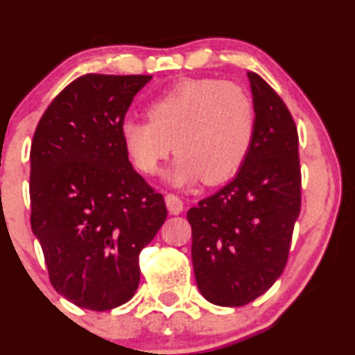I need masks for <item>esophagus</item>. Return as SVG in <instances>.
Segmentation results:
<instances>
[{"instance_id":"1","label":"esophagus","mask_w":355,"mask_h":355,"mask_svg":"<svg viewBox=\"0 0 355 355\" xmlns=\"http://www.w3.org/2000/svg\"><path fill=\"white\" fill-rule=\"evenodd\" d=\"M165 203H166V209H168L170 214H173V215H178L183 210L182 198L177 197V195H173V193L166 195Z\"/></svg>"}]
</instances>
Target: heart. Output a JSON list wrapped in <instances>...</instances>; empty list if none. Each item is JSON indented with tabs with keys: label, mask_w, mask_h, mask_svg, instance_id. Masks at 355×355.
Wrapping results in <instances>:
<instances>
[{
	"label": "heart",
	"mask_w": 355,
	"mask_h": 355,
	"mask_svg": "<svg viewBox=\"0 0 355 355\" xmlns=\"http://www.w3.org/2000/svg\"><path fill=\"white\" fill-rule=\"evenodd\" d=\"M148 118H126L121 141L145 175L157 173L173 148L177 158L165 173L173 187H190L200 178L209 185L229 180L254 140V105L242 88L222 80L180 81L150 103Z\"/></svg>",
	"instance_id": "heart-1"
}]
</instances>
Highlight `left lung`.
Returning a JSON list of instances; mask_svg holds the SVG:
<instances>
[{
    "label": "left lung",
    "instance_id": "left-lung-1",
    "mask_svg": "<svg viewBox=\"0 0 355 355\" xmlns=\"http://www.w3.org/2000/svg\"><path fill=\"white\" fill-rule=\"evenodd\" d=\"M255 132L229 185L187 214L198 291L222 307H240L267 292L284 272L300 214L299 135L288 108L254 71Z\"/></svg>",
    "mask_w": 355,
    "mask_h": 355
}]
</instances>
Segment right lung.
<instances>
[{
  "label": "right lung",
  "mask_w": 355,
  "mask_h": 355,
  "mask_svg": "<svg viewBox=\"0 0 355 355\" xmlns=\"http://www.w3.org/2000/svg\"><path fill=\"white\" fill-rule=\"evenodd\" d=\"M150 75H83L43 113L31 144V230L50 280L78 307L110 311L140 282L138 255L166 218L133 170L121 123Z\"/></svg>",
  "instance_id": "1"
}]
</instances>
